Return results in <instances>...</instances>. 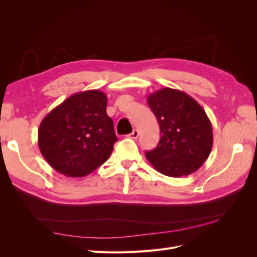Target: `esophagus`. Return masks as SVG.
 I'll return each instance as SVG.
<instances>
[{
	"mask_svg": "<svg viewBox=\"0 0 257 257\" xmlns=\"http://www.w3.org/2000/svg\"><path fill=\"white\" fill-rule=\"evenodd\" d=\"M138 136H139V132H138L137 130H134V131L132 132V133L128 135V137L132 138V139H136V138H138Z\"/></svg>",
	"mask_w": 257,
	"mask_h": 257,
	"instance_id": "esophagus-1",
	"label": "esophagus"
}]
</instances>
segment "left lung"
<instances>
[{"instance_id": "left-lung-1", "label": "left lung", "mask_w": 257, "mask_h": 257, "mask_svg": "<svg viewBox=\"0 0 257 257\" xmlns=\"http://www.w3.org/2000/svg\"><path fill=\"white\" fill-rule=\"evenodd\" d=\"M147 103L160 124L158 147L146 158L159 173L168 177L188 176L204 164L213 145L207 113L185 92L163 88L148 96Z\"/></svg>"}]
</instances>
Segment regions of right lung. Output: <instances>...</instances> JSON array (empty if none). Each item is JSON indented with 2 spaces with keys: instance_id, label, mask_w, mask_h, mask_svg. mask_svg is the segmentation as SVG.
<instances>
[{
  "instance_id": "1",
  "label": "right lung",
  "mask_w": 257,
  "mask_h": 257,
  "mask_svg": "<svg viewBox=\"0 0 257 257\" xmlns=\"http://www.w3.org/2000/svg\"><path fill=\"white\" fill-rule=\"evenodd\" d=\"M98 90L75 93L52 109L38 128V147L48 164L67 177H84L110 157L116 136Z\"/></svg>"
}]
</instances>
